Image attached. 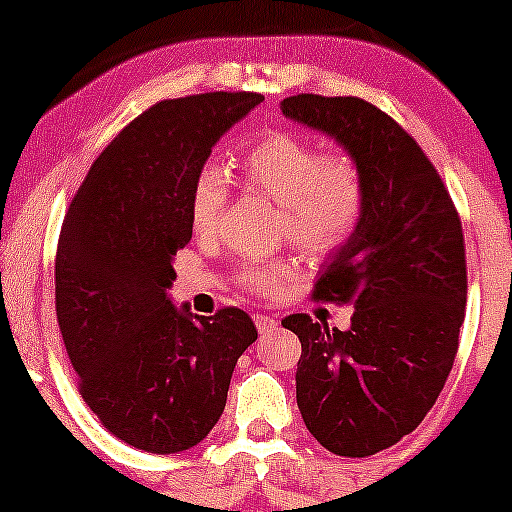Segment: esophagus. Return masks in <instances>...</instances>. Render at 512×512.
I'll return each instance as SVG.
<instances>
[{
    "mask_svg": "<svg viewBox=\"0 0 512 512\" xmlns=\"http://www.w3.org/2000/svg\"><path fill=\"white\" fill-rule=\"evenodd\" d=\"M255 324H257V332L265 334V332H272V329H277V319L275 317H267V314H257L255 317Z\"/></svg>",
    "mask_w": 512,
    "mask_h": 512,
    "instance_id": "1",
    "label": "esophagus"
}]
</instances>
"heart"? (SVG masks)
<instances>
[{
  "mask_svg": "<svg viewBox=\"0 0 512 512\" xmlns=\"http://www.w3.org/2000/svg\"><path fill=\"white\" fill-rule=\"evenodd\" d=\"M247 185L270 195L282 213L289 242L312 257L342 250L359 227L366 208L361 168L349 153H322L302 136L277 131L252 143L240 158ZM230 198V178L218 163H203L193 175L188 198L195 235L220 225ZM289 277L285 262L247 260L237 282L255 294L277 292Z\"/></svg>",
  "mask_w": 512,
  "mask_h": 512,
  "instance_id": "obj_1",
  "label": "heart"
}]
</instances>
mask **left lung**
<instances>
[{
  "mask_svg": "<svg viewBox=\"0 0 512 512\" xmlns=\"http://www.w3.org/2000/svg\"><path fill=\"white\" fill-rule=\"evenodd\" d=\"M280 108L342 143L364 175V218L314 285V299L352 304V327L309 314L282 327L302 342L304 426L337 456H374L414 431L451 374L468 289L461 218L421 146L374 103L299 94Z\"/></svg>",
  "mask_w": 512,
  "mask_h": 512,
  "instance_id": "8db88e82",
  "label": "left lung"
}]
</instances>
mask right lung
<instances>
[{"instance_id":"right-lung-1","label":"right lung","mask_w":512,"mask_h":512,"mask_svg":"<svg viewBox=\"0 0 512 512\" xmlns=\"http://www.w3.org/2000/svg\"><path fill=\"white\" fill-rule=\"evenodd\" d=\"M260 94L160 101L91 165L56 250V319L79 394L116 438L148 453L198 446L223 416L232 371L257 339L247 312L193 317L168 289L193 237L200 165Z\"/></svg>"}]
</instances>
